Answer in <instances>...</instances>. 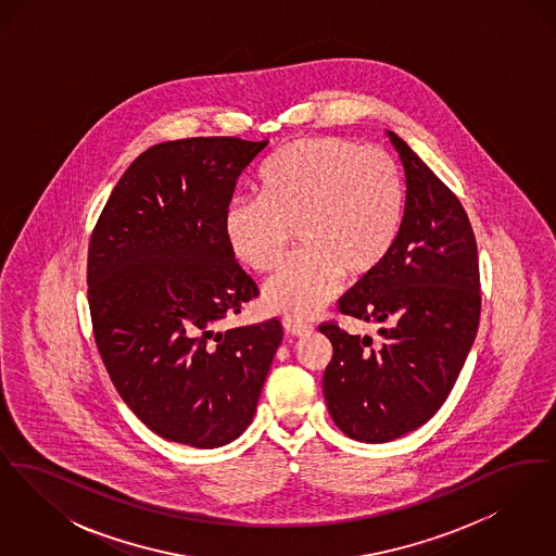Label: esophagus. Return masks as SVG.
Returning a JSON list of instances; mask_svg holds the SVG:
<instances>
[{"label": "esophagus", "mask_w": 556, "mask_h": 556, "mask_svg": "<svg viewBox=\"0 0 556 556\" xmlns=\"http://www.w3.org/2000/svg\"><path fill=\"white\" fill-rule=\"evenodd\" d=\"M283 329H286V333H290V336H306V333H311L315 327H313L311 323L286 318V320H283Z\"/></svg>", "instance_id": "1"}]
</instances>
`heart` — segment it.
<instances>
[{"mask_svg": "<svg viewBox=\"0 0 556 556\" xmlns=\"http://www.w3.org/2000/svg\"><path fill=\"white\" fill-rule=\"evenodd\" d=\"M404 184L394 159L345 137L293 141L261 170V198L233 200L223 218L231 254L254 273L279 268L293 233L302 254L263 291L266 308L308 318L340 286L377 270L396 243Z\"/></svg>", "mask_w": 556, "mask_h": 556, "instance_id": "heart-1", "label": "heart"}]
</instances>
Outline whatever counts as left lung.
<instances>
[{
  "mask_svg": "<svg viewBox=\"0 0 556 556\" xmlns=\"http://www.w3.org/2000/svg\"><path fill=\"white\" fill-rule=\"evenodd\" d=\"M406 175L396 243L377 270L338 302L348 317L379 323V342L338 323L318 327L333 345L323 375L331 419L348 438L392 442L446 402L476 342L481 291L469 216L404 139L388 131Z\"/></svg>",
  "mask_w": 556,
  "mask_h": 556,
  "instance_id": "1",
  "label": "left lung"
}]
</instances>
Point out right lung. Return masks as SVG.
<instances>
[{"instance_id":"add662e5","label":"right lung","mask_w":556,"mask_h":556,"mask_svg":"<svg viewBox=\"0 0 556 556\" xmlns=\"http://www.w3.org/2000/svg\"><path fill=\"white\" fill-rule=\"evenodd\" d=\"M268 141L189 137L152 146L112 189L89 239L93 338L127 406L160 438L218 448L252 424L279 318L220 331L258 295L223 218Z\"/></svg>"}]
</instances>
